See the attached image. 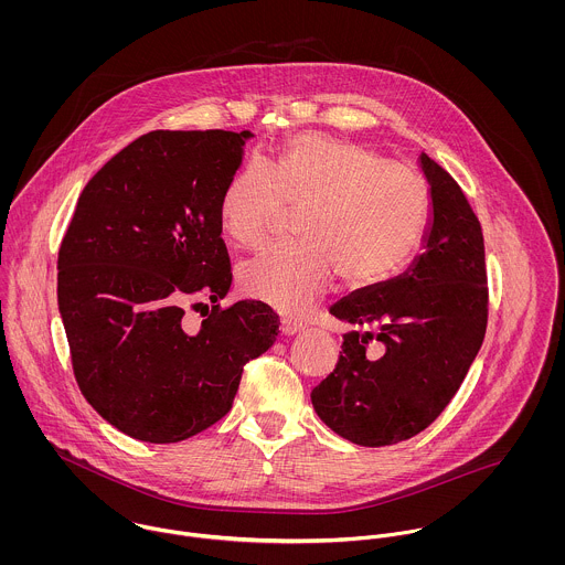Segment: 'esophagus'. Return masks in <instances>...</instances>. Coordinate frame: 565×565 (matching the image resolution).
<instances>
[{"mask_svg": "<svg viewBox=\"0 0 565 565\" xmlns=\"http://www.w3.org/2000/svg\"><path fill=\"white\" fill-rule=\"evenodd\" d=\"M280 330H282V334H285V337H294V334H298V332H302V330H305V323L296 322V320H282V323H280Z\"/></svg>", "mask_w": 565, "mask_h": 565, "instance_id": "esophagus-1", "label": "esophagus"}]
</instances>
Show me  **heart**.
<instances>
[{
    "instance_id": "obj_1",
    "label": "heart",
    "mask_w": 565,
    "mask_h": 565,
    "mask_svg": "<svg viewBox=\"0 0 565 565\" xmlns=\"http://www.w3.org/2000/svg\"><path fill=\"white\" fill-rule=\"evenodd\" d=\"M305 209L298 247H271L239 267L243 294L282 316L322 300L334 274L352 289L392 278L424 239L430 191L422 175L376 152L305 132L278 162L252 161L228 182L222 226L243 247L267 242L285 211Z\"/></svg>"
}]
</instances>
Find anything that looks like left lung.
<instances>
[{
	"label": "left lung",
	"mask_w": 565,
	"mask_h": 565,
	"mask_svg": "<svg viewBox=\"0 0 565 565\" xmlns=\"http://www.w3.org/2000/svg\"><path fill=\"white\" fill-rule=\"evenodd\" d=\"M430 191L422 254L408 269L330 307L354 326L334 370L311 392L323 424L379 448L422 433L448 406L477 359L487 328L481 224L455 178L419 154ZM374 338L382 356H366Z\"/></svg>",
	"instance_id": "8db88e82"
}]
</instances>
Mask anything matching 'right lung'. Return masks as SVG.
<instances>
[{"mask_svg": "<svg viewBox=\"0 0 565 565\" xmlns=\"http://www.w3.org/2000/svg\"><path fill=\"white\" fill-rule=\"evenodd\" d=\"M252 137H139L86 182L61 243L58 311L82 396L139 441L175 444L213 426L243 365L276 341L267 305L220 307L233 282L220 202ZM204 299L212 313L186 333L183 305Z\"/></svg>", "mask_w": 565, "mask_h": 565, "instance_id": "add662e5", "label": "right lung"}]
</instances>
